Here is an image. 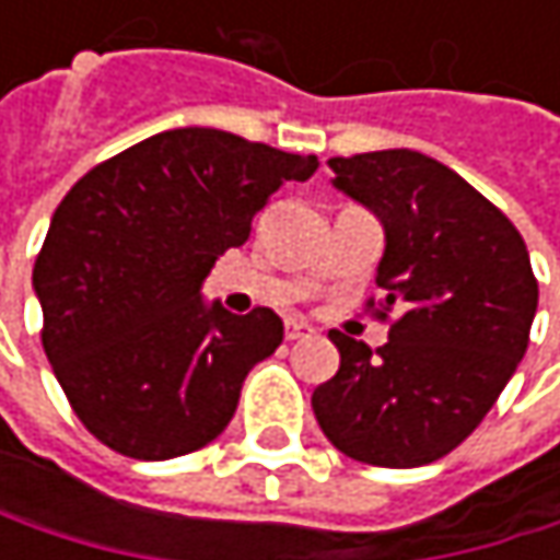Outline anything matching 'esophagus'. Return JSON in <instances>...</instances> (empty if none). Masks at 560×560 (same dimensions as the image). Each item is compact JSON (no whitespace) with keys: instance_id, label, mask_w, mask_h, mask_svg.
<instances>
[{"instance_id":"esophagus-1","label":"esophagus","mask_w":560,"mask_h":560,"mask_svg":"<svg viewBox=\"0 0 560 560\" xmlns=\"http://www.w3.org/2000/svg\"><path fill=\"white\" fill-rule=\"evenodd\" d=\"M307 337H314V327H307L304 320H288L284 324V340H307Z\"/></svg>"}]
</instances>
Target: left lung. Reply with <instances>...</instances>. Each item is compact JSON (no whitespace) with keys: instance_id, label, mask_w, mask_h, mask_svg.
Instances as JSON below:
<instances>
[{"instance_id":"8db88e82","label":"left lung","mask_w":560,"mask_h":560,"mask_svg":"<svg viewBox=\"0 0 560 560\" xmlns=\"http://www.w3.org/2000/svg\"><path fill=\"white\" fill-rule=\"evenodd\" d=\"M327 165L383 220L376 314H402L380 350L330 330L340 370L311 395L317 424L337 451L373 467L441 460L474 434L525 357L538 307L525 240L497 203L421 152Z\"/></svg>"}]
</instances>
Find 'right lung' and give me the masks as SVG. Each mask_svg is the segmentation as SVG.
<instances>
[{"label":"right lung","mask_w":560,"mask_h":560,"mask_svg":"<svg viewBox=\"0 0 560 560\" xmlns=\"http://www.w3.org/2000/svg\"><path fill=\"white\" fill-rule=\"evenodd\" d=\"M317 155L220 129H168L90 168L35 259L42 347L83 428L109 451L168 460L207 447L249 370L279 350L272 307H203L213 262Z\"/></svg>","instance_id":"obj_1"}]
</instances>
